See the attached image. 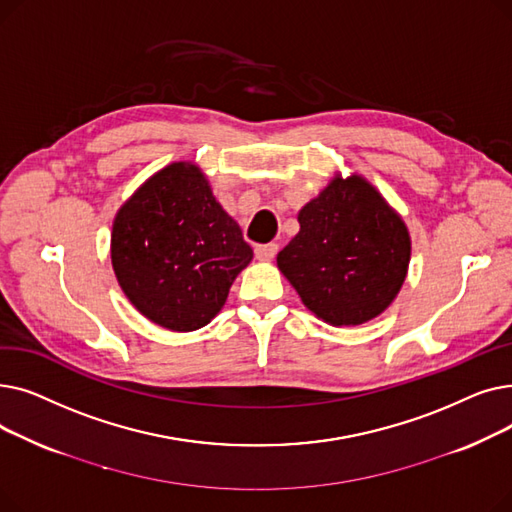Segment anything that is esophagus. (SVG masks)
<instances>
[{
    "instance_id": "34e87169",
    "label": "esophagus",
    "mask_w": 512,
    "mask_h": 512,
    "mask_svg": "<svg viewBox=\"0 0 512 512\" xmlns=\"http://www.w3.org/2000/svg\"><path fill=\"white\" fill-rule=\"evenodd\" d=\"M278 253V245L276 242H267V245H257L255 247V257L261 261H272Z\"/></svg>"
}]
</instances>
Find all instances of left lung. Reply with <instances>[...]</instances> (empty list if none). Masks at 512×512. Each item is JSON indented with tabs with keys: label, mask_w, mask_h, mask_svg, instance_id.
Listing matches in <instances>:
<instances>
[{
	"label": "left lung",
	"mask_w": 512,
	"mask_h": 512,
	"mask_svg": "<svg viewBox=\"0 0 512 512\" xmlns=\"http://www.w3.org/2000/svg\"><path fill=\"white\" fill-rule=\"evenodd\" d=\"M299 224L278 253V267L311 313L332 326H359L394 301L411 238L367 180L336 176L299 211Z\"/></svg>",
	"instance_id": "obj_1"
}]
</instances>
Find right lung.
<instances>
[{
    "label": "right lung",
    "instance_id": "right-lung-1",
    "mask_svg": "<svg viewBox=\"0 0 512 512\" xmlns=\"http://www.w3.org/2000/svg\"><path fill=\"white\" fill-rule=\"evenodd\" d=\"M251 259L201 170L182 161L149 178L114 220L112 263L124 294L174 332L207 326Z\"/></svg>",
    "mask_w": 512,
    "mask_h": 512
}]
</instances>
